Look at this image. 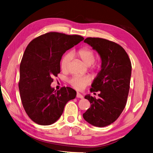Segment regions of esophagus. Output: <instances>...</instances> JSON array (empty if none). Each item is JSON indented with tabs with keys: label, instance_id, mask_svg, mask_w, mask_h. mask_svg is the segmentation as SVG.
<instances>
[{
	"label": "esophagus",
	"instance_id": "34e87169",
	"mask_svg": "<svg viewBox=\"0 0 153 153\" xmlns=\"http://www.w3.org/2000/svg\"><path fill=\"white\" fill-rule=\"evenodd\" d=\"M76 97H77V98H80V99H83V95H82V94H80L79 93H77Z\"/></svg>",
	"mask_w": 153,
	"mask_h": 153
}]
</instances>
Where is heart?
<instances>
[{
  "instance_id": "heart-1",
  "label": "heart",
  "mask_w": 153,
  "mask_h": 153,
  "mask_svg": "<svg viewBox=\"0 0 153 153\" xmlns=\"http://www.w3.org/2000/svg\"><path fill=\"white\" fill-rule=\"evenodd\" d=\"M77 55L80 58L83 62L87 66L91 65L95 61V53L94 52L88 48H82L77 51ZM72 58L71 53H66L62 57L60 62V66L63 71H67L70 61ZM91 82L90 77L88 76H74L68 81L70 85L74 89L77 90H83L85 86L88 85Z\"/></svg>"
}]
</instances>
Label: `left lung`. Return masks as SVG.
Listing matches in <instances>:
<instances>
[{"instance_id": "left-lung-1", "label": "left lung", "mask_w": 153, "mask_h": 153, "mask_svg": "<svg viewBox=\"0 0 153 153\" xmlns=\"http://www.w3.org/2000/svg\"><path fill=\"white\" fill-rule=\"evenodd\" d=\"M99 53L101 69L91 84V92H99V99L85 96L91 107L83 114L86 122L96 127H105L118 119L128 99L131 74V64L123 48L114 42L102 38L84 40Z\"/></svg>"}]
</instances>
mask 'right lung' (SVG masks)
Wrapping results in <instances>:
<instances>
[{
  "label": "right lung",
  "mask_w": 153,
  "mask_h": 153,
  "mask_svg": "<svg viewBox=\"0 0 153 153\" xmlns=\"http://www.w3.org/2000/svg\"><path fill=\"white\" fill-rule=\"evenodd\" d=\"M83 39L80 35L50 32L34 39L25 48L19 66V90L25 111L34 122L53 124L66 103L76 98L74 89L63 87L55 91L51 84L60 72L65 52Z\"/></svg>",
  "instance_id": "right-lung-1"
}]
</instances>
